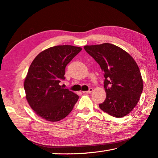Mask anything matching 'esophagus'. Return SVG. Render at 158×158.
I'll return each instance as SVG.
<instances>
[{
  "label": "esophagus",
  "mask_w": 158,
  "mask_h": 158,
  "mask_svg": "<svg viewBox=\"0 0 158 158\" xmlns=\"http://www.w3.org/2000/svg\"><path fill=\"white\" fill-rule=\"evenodd\" d=\"M92 91H93V89L90 88L88 90V91H84V92H83V93H84V94H89V93H91Z\"/></svg>",
  "instance_id": "esophagus-1"
}]
</instances>
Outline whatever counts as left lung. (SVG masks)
I'll list each match as a JSON object with an SVG mask.
<instances>
[{
    "mask_svg": "<svg viewBox=\"0 0 158 158\" xmlns=\"http://www.w3.org/2000/svg\"><path fill=\"white\" fill-rule=\"evenodd\" d=\"M86 52L104 72L105 101L99 106L114 117L129 114L139 101L143 82L140 69L128 53L110 43L85 45Z\"/></svg>",
    "mask_w": 158,
    "mask_h": 158,
    "instance_id": "8db88e82",
    "label": "left lung"
}]
</instances>
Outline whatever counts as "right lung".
<instances>
[{
    "label": "right lung",
    "instance_id": "add662e5",
    "mask_svg": "<svg viewBox=\"0 0 158 158\" xmlns=\"http://www.w3.org/2000/svg\"><path fill=\"white\" fill-rule=\"evenodd\" d=\"M81 49L73 45L52 47L31 63L23 87L26 100L38 116L54 122L71 112L79 96L59 83L65 79L66 65Z\"/></svg>",
    "mask_w": 158,
    "mask_h": 158
}]
</instances>
